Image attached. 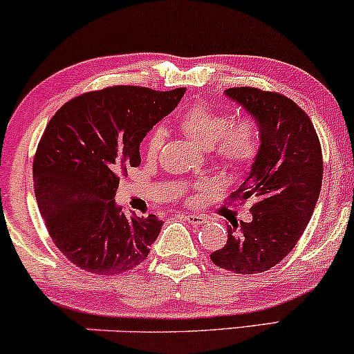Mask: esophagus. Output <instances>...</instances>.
<instances>
[{
	"mask_svg": "<svg viewBox=\"0 0 354 354\" xmlns=\"http://www.w3.org/2000/svg\"><path fill=\"white\" fill-rule=\"evenodd\" d=\"M183 218H185L186 221H188L189 225H193V226L206 225V223H208V219H206L205 216H201V214H185Z\"/></svg>",
	"mask_w": 354,
	"mask_h": 354,
	"instance_id": "obj_1",
	"label": "esophagus"
}]
</instances>
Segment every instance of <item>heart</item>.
<instances>
[{
  "instance_id": "b5f03b06",
  "label": "heart",
  "mask_w": 354,
  "mask_h": 354,
  "mask_svg": "<svg viewBox=\"0 0 354 354\" xmlns=\"http://www.w3.org/2000/svg\"><path fill=\"white\" fill-rule=\"evenodd\" d=\"M176 124L198 146L213 149L214 163L225 173L248 171L261 151V128L251 116L231 121L228 115L206 104H191L176 118ZM163 141V131L153 129L145 140L146 158H156Z\"/></svg>"
}]
</instances>
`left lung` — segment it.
<instances>
[{
  "label": "left lung",
  "instance_id": "1",
  "mask_svg": "<svg viewBox=\"0 0 354 354\" xmlns=\"http://www.w3.org/2000/svg\"><path fill=\"white\" fill-rule=\"evenodd\" d=\"M256 118L261 151L230 200L253 201V221H231L228 241L211 261L236 274L268 271L296 246L311 219L323 181V153L310 116L281 93L253 86L226 89Z\"/></svg>",
  "mask_w": 354,
  "mask_h": 354
}]
</instances>
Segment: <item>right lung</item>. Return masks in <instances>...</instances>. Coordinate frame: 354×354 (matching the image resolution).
<instances>
[{"label":"right lung","instance_id":"add662e5","mask_svg":"<svg viewBox=\"0 0 354 354\" xmlns=\"http://www.w3.org/2000/svg\"><path fill=\"white\" fill-rule=\"evenodd\" d=\"M185 88L109 86L64 103L35 153L38 208L56 248L81 270L118 274L143 263L163 223L128 216L115 196L141 163L146 133L176 108Z\"/></svg>","mask_w":354,"mask_h":354}]
</instances>
